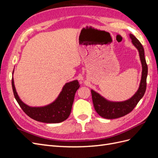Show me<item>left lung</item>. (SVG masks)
Wrapping results in <instances>:
<instances>
[{"instance_id": "1", "label": "left lung", "mask_w": 158, "mask_h": 158, "mask_svg": "<svg viewBox=\"0 0 158 158\" xmlns=\"http://www.w3.org/2000/svg\"><path fill=\"white\" fill-rule=\"evenodd\" d=\"M133 45L139 52V55L142 66V78L140 84L136 93L127 101L122 102H113L106 99L99 94L91 90L92 101L95 110L103 118L107 119L117 118L126 115L134 109L142 98L144 96L146 89V78L148 75V66L144 56V49L141 43L137 38L130 34Z\"/></svg>"}]
</instances>
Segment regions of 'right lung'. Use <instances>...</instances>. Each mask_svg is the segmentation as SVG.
<instances>
[{
    "mask_svg": "<svg viewBox=\"0 0 158 158\" xmlns=\"http://www.w3.org/2000/svg\"><path fill=\"white\" fill-rule=\"evenodd\" d=\"M12 86L16 100L27 116L39 122L59 123L65 121L69 117L75 93L80 85L78 80L66 83L59 97L54 102L47 106L40 107H30L22 102L16 91L13 78L12 79Z\"/></svg>",
    "mask_w": 158,
    "mask_h": 158,
    "instance_id": "right-lung-1",
    "label": "right lung"
}]
</instances>
